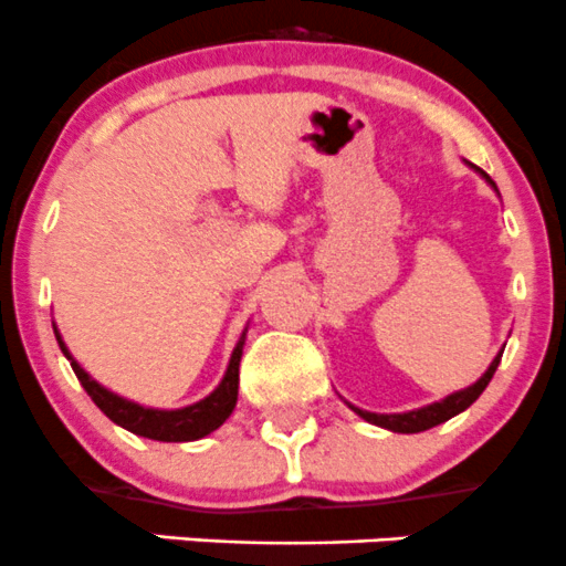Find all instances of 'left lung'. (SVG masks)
Returning <instances> with one entry per match:
<instances>
[{"mask_svg": "<svg viewBox=\"0 0 566 566\" xmlns=\"http://www.w3.org/2000/svg\"><path fill=\"white\" fill-rule=\"evenodd\" d=\"M476 172L482 175L484 180H488L490 186L495 188V182L490 180V177L484 175L482 169H476ZM495 191H499V188H495ZM501 353H504V350H501ZM501 353H499V356L493 358V364H490V367H488V373H484L482 378L476 380V384H471V386H468V389H460V391L449 394V397H443L441 402L424 405V408L408 410V413H369V410L356 408V405H350V402H347V405H350V408L356 410V413L361 416L364 421H369V424L384 427V430H391V432H405V436H410V432H424V430H430V427L443 424V421H449V419H452V416L462 413V410L471 408V405L476 402L479 394H482L484 389H488V384H490V380H493L495 369H499V364H501Z\"/></svg>", "mask_w": 566, "mask_h": 566, "instance_id": "obj_1", "label": "left lung"}]
</instances>
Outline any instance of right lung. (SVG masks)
<instances>
[{
	"mask_svg": "<svg viewBox=\"0 0 566 566\" xmlns=\"http://www.w3.org/2000/svg\"><path fill=\"white\" fill-rule=\"evenodd\" d=\"M56 342H60V350L65 353V358L71 361L73 373H76L78 384L84 386V391L93 397V402L98 405L101 410L119 424L123 430L134 432V436L150 438V441H164V443H186V441H199V438L210 436L213 430H219L230 413L235 410L238 402V367H241L243 356V342H247V331L238 339L235 350H232L230 364H227V373L221 378V384L216 386L213 391L208 394L199 402L186 405V408L177 410H158V408H145L139 402H130V399L119 397V394L104 389L98 380L90 378L82 367H78L76 358L71 356V350L62 342L60 331L54 325Z\"/></svg>",
	"mask_w": 566,
	"mask_h": 566,
	"instance_id": "right-lung-1",
	"label": "right lung"
}]
</instances>
